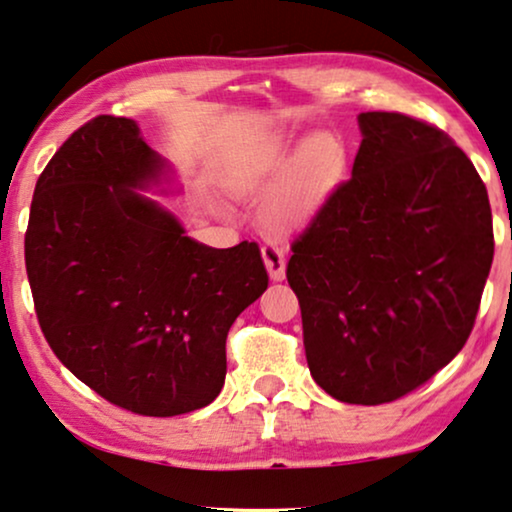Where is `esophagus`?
Masks as SVG:
<instances>
[{"label": "esophagus", "mask_w": 512, "mask_h": 512, "mask_svg": "<svg viewBox=\"0 0 512 512\" xmlns=\"http://www.w3.org/2000/svg\"><path fill=\"white\" fill-rule=\"evenodd\" d=\"M262 260L267 264V272L274 281H281L283 274H286V257H283V250L274 240H267L262 245Z\"/></svg>", "instance_id": "obj_1"}]
</instances>
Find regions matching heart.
<instances>
[{
	"label": "heart",
	"instance_id": "heart-1",
	"mask_svg": "<svg viewBox=\"0 0 512 512\" xmlns=\"http://www.w3.org/2000/svg\"><path fill=\"white\" fill-rule=\"evenodd\" d=\"M293 157L272 152L240 162L229 176V188L238 195L260 197L274 193L291 169ZM346 171V157L334 140L319 138L307 147L298 174L283 186L269 205V217L279 226H295L310 219L334 193Z\"/></svg>",
	"mask_w": 512,
	"mask_h": 512
}]
</instances>
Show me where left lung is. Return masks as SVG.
<instances>
[{
	"label": "left lung",
	"mask_w": 512,
	"mask_h": 512,
	"mask_svg": "<svg viewBox=\"0 0 512 512\" xmlns=\"http://www.w3.org/2000/svg\"><path fill=\"white\" fill-rule=\"evenodd\" d=\"M353 176L291 243L312 379L343 403L408 396L465 346L494 262L484 181L448 133L360 114Z\"/></svg>",
	"instance_id": "obj_1"
}]
</instances>
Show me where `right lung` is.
<instances>
[{
	"instance_id": "add662e5",
	"label": "right lung",
	"mask_w": 512,
	"mask_h": 512,
	"mask_svg": "<svg viewBox=\"0 0 512 512\" xmlns=\"http://www.w3.org/2000/svg\"><path fill=\"white\" fill-rule=\"evenodd\" d=\"M162 169L135 121L95 116L40 174L26 231L49 348L104 400L145 417L219 396L231 324L269 283L257 243L207 248L135 193Z\"/></svg>"
}]
</instances>
